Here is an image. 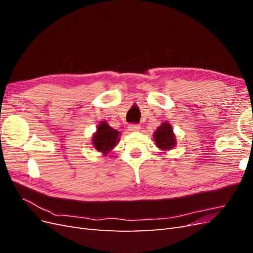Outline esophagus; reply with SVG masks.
Here are the masks:
<instances>
[{"instance_id":"34e87169","label":"esophagus","mask_w":253,"mask_h":253,"mask_svg":"<svg viewBox=\"0 0 253 253\" xmlns=\"http://www.w3.org/2000/svg\"><path fill=\"white\" fill-rule=\"evenodd\" d=\"M128 131H131V132H138V131H140V126H138V125H131V126H128Z\"/></svg>"}]
</instances>
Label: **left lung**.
Returning <instances> with one entry per match:
<instances>
[{"label": "left lung", "mask_w": 253, "mask_h": 253, "mask_svg": "<svg viewBox=\"0 0 253 253\" xmlns=\"http://www.w3.org/2000/svg\"><path fill=\"white\" fill-rule=\"evenodd\" d=\"M153 139H154L156 147L162 151H170L177 144L172 126L167 121H164L157 127L154 134H153Z\"/></svg>", "instance_id": "1"}]
</instances>
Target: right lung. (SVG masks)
<instances>
[{
	"mask_svg": "<svg viewBox=\"0 0 253 253\" xmlns=\"http://www.w3.org/2000/svg\"><path fill=\"white\" fill-rule=\"evenodd\" d=\"M120 135L119 131L110 126L104 120L98 125L96 132L91 136V144L103 156H108L119 142Z\"/></svg>",
	"mask_w": 253,
	"mask_h": 253,
	"instance_id": "add662e5",
	"label": "right lung"
}]
</instances>
